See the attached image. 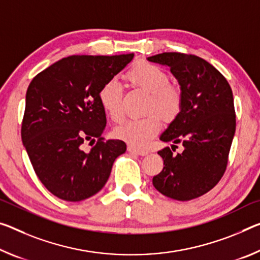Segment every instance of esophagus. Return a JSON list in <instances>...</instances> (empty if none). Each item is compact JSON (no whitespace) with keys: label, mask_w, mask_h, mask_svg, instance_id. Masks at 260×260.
<instances>
[{"label":"esophagus","mask_w":260,"mask_h":260,"mask_svg":"<svg viewBox=\"0 0 260 260\" xmlns=\"http://www.w3.org/2000/svg\"><path fill=\"white\" fill-rule=\"evenodd\" d=\"M127 150H128L131 154H135V155H140V156H146L148 155V151L147 150H141V149H138V148L135 147H132L129 146L127 148Z\"/></svg>","instance_id":"1"}]
</instances>
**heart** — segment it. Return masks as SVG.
<instances>
[{"label": "heart", "mask_w": 260, "mask_h": 260, "mask_svg": "<svg viewBox=\"0 0 260 260\" xmlns=\"http://www.w3.org/2000/svg\"><path fill=\"white\" fill-rule=\"evenodd\" d=\"M126 80L150 93L148 112L157 111L160 114L150 113L147 117L128 119L115 128V137L129 145L145 148L156 137L164 120L171 121L179 114L183 108L184 96L179 86L169 83L170 77L159 66L146 60H139L126 73ZM123 90L115 80H110L102 85L100 101L106 114L113 121H120L123 117Z\"/></svg>", "instance_id": "b5f03b06"}]
</instances>
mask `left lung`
I'll list each match as a JSON object with an SVG mask.
<instances>
[{
	"label": "left lung",
	"mask_w": 260,
	"mask_h": 260,
	"mask_svg": "<svg viewBox=\"0 0 260 260\" xmlns=\"http://www.w3.org/2000/svg\"><path fill=\"white\" fill-rule=\"evenodd\" d=\"M148 60L170 67L184 96L179 114L159 138L172 146L158 151L164 167L152 184L171 199H196L220 182L228 164L236 129L232 88L215 67L197 55L166 52ZM178 143L184 150L174 154Z\"/></svg>",
	"instance_id": "left-lung-1"
}]
</instances>
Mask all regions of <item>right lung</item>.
I'll return each instance as SVG.
<instances>
[{"label":"right lung","instance_id":"add662e5","mask_svg":"<svg viewBox=\"0 0 260 260\" xmlns=\"http://www.w3.org/2000/svg\"><path fill=\"white\" fill-rule=\"evenodd\" d=\"M133 56L63 57L28 85L22 141L40 182L60 199L81 201L100 192L126 151L121 140L102 138L106 115L100 90ZM85 142H96L89 153L81 149Z\"/></svg>","mask_w":260,"mask_h":260}]
</instances>
